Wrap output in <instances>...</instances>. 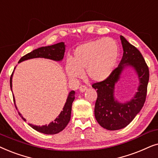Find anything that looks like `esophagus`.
Returning a JSON list of instances; mask_svg holds the SVG:
<instances>
[{
  "mask_svg": "<svg viewBox=\"0 0 158 158\" xmlns=\"http://www.w3.org/2000/svg\"><path fill=\"white\" fill-rule=\"evenodd\" d=\"M87 87H86L85 85H81V87H79V90H80V92H85V90H87Z\"/></svg>",
  "mask_w": 158,
  "mask_h": 158,
  "instance_id": "34e87169",
  "label": "esophagus"
}]
</instances>
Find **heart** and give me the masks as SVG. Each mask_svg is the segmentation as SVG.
Segmentation results:
<instances>
[{
    "label": "heart",
    "mask_w": 158,
    "mask_h": 158,
    "mask_svg": "<svg viewBox=\"0 0 158 158\" xmlns=\"http://www.w3.org/2000/svg\"><path fill=\"white\" fill-rule=\"evenodd\" d=\"M118 57L119 48L114 40H95L76 48L71 60L66 62V71L69 77L80 78L85 70L89 79L101 81L112 73Z\"/></svg>",
    "instance_id": "1"
}]
</instances>
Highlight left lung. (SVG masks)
<instances>
[{"mask_svg":"<svg viewBox=\"0 0 158 158\" xmlns=\"http://www.w3.org/2000/svg\"><path fill=\"white\" fill-rule=\"evenodd\" d=\"M121 40L123 55L119 66L105 80L92 85L97 89L98 94L94 106V116L99 124L108 130H118L129 125L142 108L148 92L150 77L148 64L136 48L123 36H121ZM126 65H131L135 69L140 80V85L135 98L122 104L114 100L113 91L114 84Z\"/></svg>","mask_w":158,"mask_h":158,"instance_id":"8db88e82","label":"left lung"}]
</instances>
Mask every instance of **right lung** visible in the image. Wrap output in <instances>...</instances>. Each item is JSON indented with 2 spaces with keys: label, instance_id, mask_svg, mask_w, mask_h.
Returning a JSON list of instances; mask_svg holds the SVG:
<instances>
[{
  "label": "right lung",
  "instance_id": "right-lung-1",
  "mask_svg": "<svg viewBox=\"0 0 158 158\" xmlns=\"http://www.w3.org/2000/svg\"><path fill=\"white\" fill-rule=\"evenodd\" d=\"M65 52V45L64 43H59L55 44L52 45L45 46V47H41L32 50V51L29 52L27 55L23 56L19 60V63L23 61V60L30 59L34 58H50V59L54 60H60L63 59ZM12 74L11 73L10 77V89L12 90ZM75 99V91H71L69 92L68 98H67L66 102L63 108V110L60 115H58L54 121L50 123L48 126H42V127H37L32 124H29L30 127L36 131L41 132V133L45 134H56L59 133L62 130H64L68 123H69L71 119V107L72 103ZM14 102L15 105V100L14 98ZM16 108V106H15ZM19 115L22 118L24 121H26L24 118L22 116L21 113H19Z\"/></svg>",
  "mask_w": 158,
  "mask_h": 158
}]
</instances>
